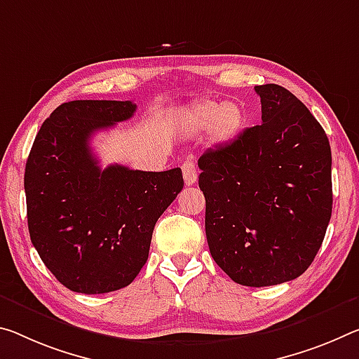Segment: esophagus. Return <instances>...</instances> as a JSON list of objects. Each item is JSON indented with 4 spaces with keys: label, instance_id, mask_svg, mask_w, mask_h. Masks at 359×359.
Masks as SVG:
<instances>
[{
    "label": "esophagus",
    "instance_id": "1",
    "mask_svg": "<svg viewBox=\"0 0 359 359\" xmlns=\"http://www.w3.org/2000/svg\"><path fill=\"white\" fill-rule=\"evenodd\" d=\"M182 174H184V180L187 185L196 184L198 172H196L195 164H193L191 161H185L184 164H182Z\"/></svg>",
    "mask_w": 359,
    "mask_h": 359
}]
</instances>
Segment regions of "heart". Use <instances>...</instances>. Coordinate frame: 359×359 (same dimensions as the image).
Listing matches in <instances>:
<instances>
[{"label": "heart", "mask_w": 359, "mask_h": 359, "mask_svg": "<svg viewBox=\"0 0 359 359\" xmlns=\"http://www.w3.org/2000/svg\"><path fill=\"white\" fill-rule=\"evenodd\" d=\"M244 124L243 110L235 104L203 102L191 108L187 116V126L193 130L210 128L212 139L219 144H229L240 135Z\"/></svg>", "instance_id": "b5f03b06"}]
</instances>
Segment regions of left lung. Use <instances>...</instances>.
I'll list each match as a JSON object with an SVG mask.
<instances>
[{"instance_id":"1","label":"left lung","mask_w":359,"mask_h":359,"mask_svg":"<svg viewBox=\"0 0 359 359\" xmlns=\"http://www.w3.org/2000/svg\"><path fill=\"white\" fill-rule=\"evenodd\" d=\"M262 124L198 159L209 251L243 286L295 280L332 214L331 145L309 108L278 84L255 86Z\"/></svg>"}]
</instances>
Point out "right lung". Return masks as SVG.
Instances as JSON below:
<instances>
[{
  "label": "right lung",
  "instance_id": "obj_1",
  "mask_svg": "<svg viewBox=\"0 0 359 359\" xmlns=\"http://www.w3.org/2000/svg\"><path fill=\"white\" fill-rule=\"evenodd\" d=\"M130 100H72L38 130L25 166L28 231L49 271L73 292L126 287L149 259L156 220L184 189L180 168L102 169L90 137L134 115Z\"/></svg>",
  "mask_w": 359,
  "mask_h": 359
}]
</instances>
